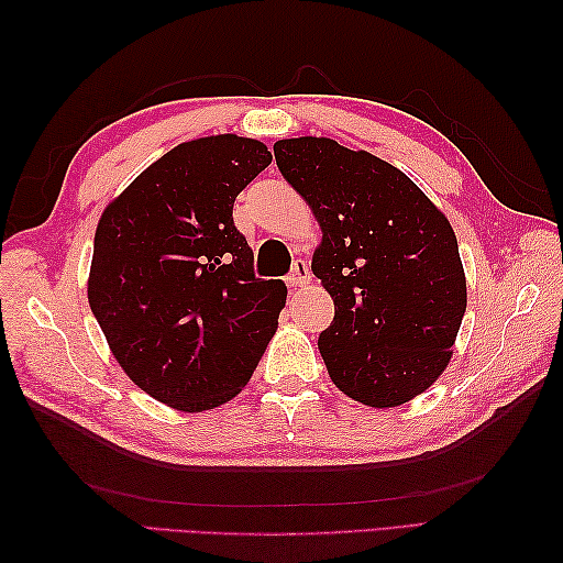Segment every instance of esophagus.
Here are the masks:
<instances>
[{
	"label": "esophagus",
	"instance_id": "34e87169",
	"mask_svg": "<svg viewBox=\"0 0 563 563\" xmlns=\"http://www.w3.org/2000/svg\"><path fill=\"white\" fill-rule=\"evenodd\" d=\"M309 280H312V273H309V263L305 258H297L292 263L290 275H288V285L292 290H297V288H307Z\"/></svg>",
	"mask_w": 563,
	"mask_h": 563
}]
</instances>
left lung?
<instances>
[{"label":"left lung","instance_id":"obj_1","mask_svg":"<svg viewBox=\"0 0 563 563\" xmlns=\"http://www.w3.org/2000/svg\"><path fill=\"white\" fill-rule=\"evenodd\" d=\"M275 164L321 224L312 271L336 314L319 333L329 377L387 409L442 375L466 309L457 236L397 166L329 137L273 145Z\"/></svg>","mask_w":563,"mask_h":563}]
</instances>
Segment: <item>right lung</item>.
Listing matches in <instances>:
<instances>
[{"instance_id": "1", "label": "right lung", "mask_w": 563, "mask_h": 563, "mask_svg": "<svg viewBox=\"0 0 563 563\" xmlns=\"http://www.w3.org/2000/svg\"><path fill=\"white\" fill-rule=\"evenodd\" d=\"M258 140L184 142L103 210L89 307L115 361L150 397L206 411L246 387L288 288L254 275L234 198L271 164Z\"/></svg>"}]
</instances>
